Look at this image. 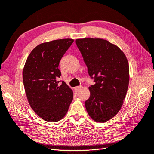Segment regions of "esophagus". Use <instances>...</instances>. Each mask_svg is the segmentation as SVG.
I'll return each mask as SVG.
<instances>
[{
  "label": "esophagus",
  "instance_id": "obj_1",
  "mask_svg": "<svg viewBox=\"0 0 154 154\" xmlns=\"http://www.w3.org/2000/svg\"><path fill=\"white\" fill-rule=\"evenodd\" d=\"M81 86H76V87H74V90H75V91H78V90H80V89L81 88Z\"/></svg>",
  "mask_w": 154,
  "mask_h": 154
}]
</instances>
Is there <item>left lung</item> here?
<instances>
[{"label":"left lung","mask_w":154,"mask_h":154,"mask_svg":"<svg viewBox=\"0 0 154 154\" xmlns=\"http://www.w3.org/2000/svg\"><path fill=\"white\" fill-rule=\"evenodd\" d=\"M76 43L95 83L89 87L86 111L95 121L105 122L118 113L126 97L129 84L127 59L117 45L103 39H78Z\"/></svg>","instance_id":"left-lung-1"}]
</instances>
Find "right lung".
Here are the masks:
<instances>
[{"label":"right lung","mask_w":154,"mask_h":154,"mask_svg":"<svg viewBox=\"0 0 154 154\" xmlns=\"http://www.w3.org/2000/svg\"><path fill=\"white\" fill-rule=\"evenodd\" d=\"M74 40L63 39L39 44L30 53L23 69L28 103L39 117L48 122L61 120L73 100V91L58 79L60 60Z\"/></svg>","instance_id":"1"}]
</instances>
